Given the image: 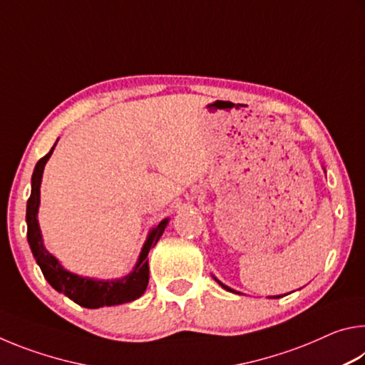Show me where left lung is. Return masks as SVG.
Here are the masks:
<instances>
[{"label": "left lung", "instance_id": "1", "mask_svg": "<svg viewBox=\"0 0 365 365\" xmlns=\"http://www.w3.org/2000/svg\"><path fill=\"white\" fill-rule=\"evenodd\" d=\"M214 280H215V282H217V283H219V285H220L222 288H224V289H227V292H233V289H232V288H228L227 285H224V283H222V282H219L217 279H215V277H214ZM233 293H235V292H233ZM274 298H282V296H274Z\"/></svg>", "mask_w": 365, "mask_h": 365}]
</instances>
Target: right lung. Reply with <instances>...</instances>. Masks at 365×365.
Instances as JSON below:
<instances>
[{
	"mask_svg": "<svg viewBox=\"0 0 365 365\" xmlns=\"http://www.w3.org/2000/svg\"><path fill=\"white\" fill-rule=\"evenodd\" d=\"M58 143V141H56ZM54 143V146H56ZM54 146L51 148L46 156H43L35 165L34 175H32V193L27 201V240L32 250V255L35 257L36 264L56 292L66 294L67 298L77 302L78 306L88 307V309H98L103 306H117L123 304V302H130L140 298L145 293L148 287V280H150V267H148V252L156 246L159 238L163 237L165 227L169 224V219L160 220L159 224L148 233V238L141 248L138 256V261L135 264L133 270L127 274L122 279L115 280H96L90 279V277H80L77 274L66 270L61 262L49 252L45 245H43L41 230L38 225V207H40V185L43 177V169L48 159L51 158Z\"/></svg>",
	"mask_w": 365,
	"mask_h": 365,
	"instance_id": "obj_1",
	"label": "right lung"
}]
</instances>
